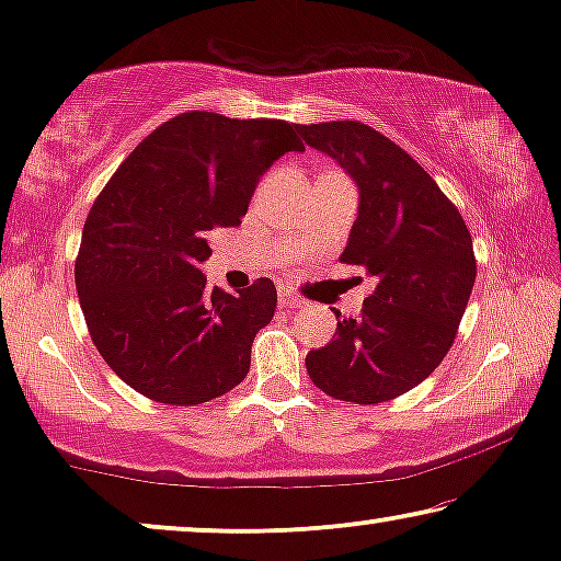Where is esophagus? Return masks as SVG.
Masks as SVG:
<instances>
[{"mask_svg": "<svg viewBox=\"0 0 561 561\" xmlns=\"http://www.w3.org/2000/svg\"><path fill=\"white\" fill-rule=\"evenodd\" d=\"M278 304L283 306V309H298V306H304L301 298H298L296 294H290L288 288L278 290Z\"/></svg>", "mask_w": 561, "mask_h": 561, "instance_id": "34e87169", "label": "esophagus"}]
</instances>
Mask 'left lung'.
<instances>
[{"label": "left lung", "instance_id": "left-lung-1", "mask_svg": "<svg viewBox=\"0 0 561 561\" xmlns=\"http://www.w3.org/2000/svg\"><path fill=\"white\" fill-rule=\"evenodd\" d=\"M298 133L355 181L359 204L344 263L378 286L357 319L306 355L313 386L352 403H382L426 380L455 342L474 286L472 237L432 175L363 122H319Z\"/></svg>", "mask_w": 561, "mask_h": 561}]
</instances>
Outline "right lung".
<instances>
[{"instance_id": "obj_1", "label": "right lung", "mask_w": 561, "mask_h": 561, "mask_svg": "<svg viewBox=\"0 0 561 561\" xmlns=\"http://www.w3.org/2000/svg\"><path fill=\"white\" fill-rule=\"evenodd\" d=\"M296 125L186 112L137 145L91 206L76 290L104 363L158 403L196 405L250 373L252 340L278 294L257 278L234 294L206 288L214 227L240 225L257 183Z\"/></svg>"}]
</instances>
